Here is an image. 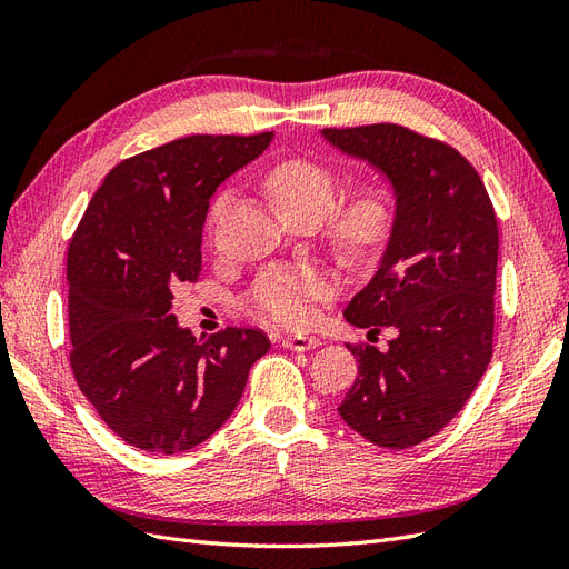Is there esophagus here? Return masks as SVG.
Returning <instances> with one entry per match:
<instances>
[{
  "label": "esophagus",
  "instance_id": "obj_1",
  "mask_svg": "<svg viewBox=\"0 0 569 569\" xmlns=\"http://www.w3.org/2000/svg\"><path fill=\"white\" fill-rule=\"evenodd\" d=\"M282 347L289 351H311L320 347L318 337H308V335H287L282 337Z\"/></svg>",
  "mask_w": 569,
  "mask_h": 569
}]
</instances>
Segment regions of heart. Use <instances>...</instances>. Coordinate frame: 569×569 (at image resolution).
Here are the masks:
<instances>
[{
    "label": "heart",
    "mask_w": 569,
    "mask_h": 569,
    "mask_svg": "<svg viewBox=\"0 0 569 569\" xmlns=\"http://www.w3.org/2000/svg\"><path fill=\"white\" fill-rule=\"evenodd\" d=\"M268 192L282 218L322 220L337 201L332 170L306 159H287L266 176ZM226 209L218 199L211 209L216 222ZM393 230V203L382 187H363L332 213L327 234L347 261H366L380 251ZM332 295L330 274L316 268H270L256 280L249 308L272 325L301 327L313 316V301Z\"/></svg>",
    "instance_id": "obj_1"
}]
</instances>
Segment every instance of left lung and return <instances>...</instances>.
I'll return each mask as SVG.
<instances>
[{
  "mask_svg": "<svg viewBox=\"0 0 569 569\" xmlns=\"http://www.w3.org/2000/svg\"><path fill=\"white\" fill-rule=\"evenodd\" d=\"M393 192V230L372 280L349 301L356 327H393L389 349L349 347L358 377L339 416L360 437L408 449L449 425L491 360L498 222L470 161L393 123L325 128Z\"/></svg>",
  "mask_w": 569,
  "mask_h": 569,
  "instance_id": "obj_1",
  "label": "left lung"
}]
</instances>
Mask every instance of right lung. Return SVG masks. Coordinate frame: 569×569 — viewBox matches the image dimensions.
<instances>
[{
    "label": "right lung",
    "instance_id": "add662e5",
    "mask_svg": "<svg viewBox=\"0 0 569 569\" xmlns=\"http://www.w3.org/2000/svg\"><path fill=\"white\" fill-rule=\"evenodd\" d=\"M272 137L192 134L120 161L71 239V368L99 418L134 449L170 456L209 439L270 349L249 327L197 339L170 308L201 272L216 189Z\"/></svg>",
    "mask_w": 569,
    "mask_h": 569
}]
</instances>
